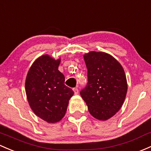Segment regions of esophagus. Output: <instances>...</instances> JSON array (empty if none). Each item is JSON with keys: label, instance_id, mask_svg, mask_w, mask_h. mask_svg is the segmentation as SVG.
Listing matches in <instances>:
<instances>
[{"label": "esophagus", "instance_id": "1", "mask_svg": "<svg viewBox=\"0 0 151 151\" xmlns=\"http://www.w3.org/2000/svg\"><path fill=\"white\" fill-rule=\"evenodd\" d=\"M73 90H74V94H77V93H78V92H79V90H78V88H73Z\"/></svg>", "mask_w": 151, "mask_h": 151}]
</instances>
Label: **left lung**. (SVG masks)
Listing matches in <instances>:
<instances>
[{
  "label": "left lung",
  "instance_id": "1",
  "mask_svg": "<svg viewBox=\"0 0 151 151\" xmlns=\"http://www.w3.org/2000/svg\"><path fill=\"white\" fill-rule=\"evenodd\" d=\"M84 59L88 81L80 95L90 114L106 121L119 111L126 98L124 71L113 56L103 52H90L84 55Z\"/></svg>",
  "mask_w": 151,
  "mask_h": 151
}]
</instances>
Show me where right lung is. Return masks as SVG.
Masks as SVG:
<instances>
[{
    "label": "right lung",
    "mask_w": 151,
    "mask_h": 151,
    "mask_svg": "<svg viewBox=\"0 0 151 151\" xmlns=\"http://www.w3.org/2000/svg\"><path fill=\"white\" fill-rule=\"evenodd\" d=\"M61 60L47 55L38 58L27 75L25 90L34 113L48 123L64 116L74 91L64 85L65 77L58 71Z\"/></svg>",
    "instance_id": "add662e5"
}]
</instances>
